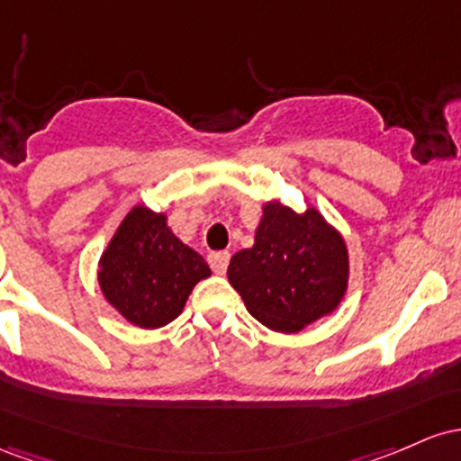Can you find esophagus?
<instances>
[{
	"mask_svg": "<svg viewBox=\"0 0 461 461\" xmlns=\"http://www.w3.org/2000/svg\"><path fill=\"white\" fill-rule=\"evenodd\" d=\"M229 261H230V255L226 250L211 252L209 255V266L215 274H224L226 267H229Z\"/></svg>",
	"mask_w": 461,
	"mask_h": 461,
	"instance_id": "esophagus-1",
	"label": "esophagus"
}]
</instances>
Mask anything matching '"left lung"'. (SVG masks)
<instances>
[{
    "mask_svg": "<svg viewBox=\"0 0 461 461\" xmlns=\"http://www.w3.org/2000/svg\"><path fill=\"white\" fill-rule=\"evenodd\" d=\"M229 281L252 318L278 333H296L344 298L348 252L315 209L296 213L267 203L255 246L230 258Z\"/></svg>",
    "mask_w": 461,
    "mask_h": 461,
    "instance_id": "1",
    "label": "left lung"
}]
</instances>
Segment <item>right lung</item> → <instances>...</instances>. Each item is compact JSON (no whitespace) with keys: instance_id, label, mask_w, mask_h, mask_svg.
I'll list each match as a JSON object with an SVG mask.
<instances>
[{"instance_id":"right-lung-1","label":"right lung","mask_w":461,"mask_h":461,"mask_svg":"<svg viewBox=\"0 0 461 461\" xmlns=\"http://www.w3.org/2000/svg\"><path fill=\"white\" fill-rule=\"evenodd\" d=\"M211 274L203 257L165 224V215L134 206L100 261V287L128 322L158 329L183 312L191 289Z\"/></svg>"}]
</instances>
